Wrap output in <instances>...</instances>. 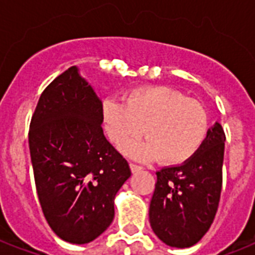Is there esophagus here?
<instances>
[{
	"instance_id": "esophagus-1",
	"label": "esophagus",
	"mask_w": 255,
	"mask_h": 255,
	"mask_svg": "<svg viewBox=\"0 0 255 255\" xmlns=\"http://www.w3.org/2000/svg\"><path fill=\"white\" fill-rule=\"evenodd\" d=\"M129 168H131V170L135 173V172H139V170H141L143 168L140 167V165H137V164H133V163H129Z\"/></svg>"
}]
</instances>
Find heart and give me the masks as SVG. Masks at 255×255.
Instances as JSON below:
<instances>
[{
    "mask_svg": "<svg viewBox=\"0 0 255 255\" xmlns=\"http://www.w3.org/2000/svg\"><path fill=\"white\" fill-rule=\"evenodd\" d=\"M102 118L108 137L123 144V152L136 160L159 159L164 164L186 163L205 143L209 131L208 114L201 103L169 86H143L127 94L126 102L106 98Z\"/></svg>",
    "mask_w": 255,
    "mask_h": 255,
    "instance_id": "1",
    "label": "heart"
}]
</instances>
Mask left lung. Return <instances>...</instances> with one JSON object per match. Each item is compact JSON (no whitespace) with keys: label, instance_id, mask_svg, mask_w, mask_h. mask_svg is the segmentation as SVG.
<instances>
[{"label":"left lung","instance_id":"1","mask_svg":"<svg viewBox=\"0 0 255 255\" xmlns=\"http://www.w3.org/2000/svg\"><path fill=\"white\" fill-rule=\"evenodd\" d=\"M225 139L221 124L216 122L192 159L156 172L149 222L165 245L190 248L209 230L221 196Z\"/></svg>","mask_w":255,"mask_h":255}]
</instances>
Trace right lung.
I'll use <instances>...</instances> for the list:
<instances>
[{
    "label": "right lung",
    "mask_w": 255,
    "mask_h": 255,
    "mask_svg": "<svg viewBox=\"0 0 255 255\" xmlns=\"http://www.w3.org/2000/svg\"><path fill=\"white\" fill-rule=\"evenodd\" d=\"M102 123V100L77 66L45 88L30 123L42 212L54 233L70 244H88L111 225L116 193L131 176Z\"/></svg>",
    "instance_id": "right-lung-1"
}]
</instances>
